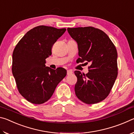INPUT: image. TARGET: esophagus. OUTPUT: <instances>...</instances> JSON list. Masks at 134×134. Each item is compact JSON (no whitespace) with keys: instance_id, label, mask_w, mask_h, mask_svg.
<instances>
[{"instance_id":"esophagus-1","label":"esophagus","mask_w":134,"mask_h":134,"mask_svg":"<svg viewBox=\"0 0 134 134\" xmlns=\"http://www.w3.org/2000/svg\"><path fill=\"white\" fill-rule=\"evenodd\" d=\"M67 75H71V74H72V70H68L67 71Z\"/></svg>"}]
</instances>
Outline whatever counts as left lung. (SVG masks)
Instances as JSON below:
<instances>
[{
    "instance_id": "obj_1",
    "label": "left lung",
    "mask_w": 134,
    "mask_h": 134,
    "mask_svg": "<svg viewBox=\"0 0 134 134\" xmlns=\"http://www.w3.org/2000/svg\"><path fill=\"white\" fill-rule=\"evenodd\" d=\"M77 42L78 62L90 63L89 72L75 71L77 78L74 90L76 96L86 104H95L108 97L118 76L116 48L107 34L92 26L68 28Z\"/></svg>"
}]
</instances>
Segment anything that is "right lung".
<instances>
[{"mask_svg": "<svg viewBox=\"0 0 134 134\" xmlns=\"http://www.w3.org/2000/svg\"><path fill=\"white\" fill-rule=\"evenodd\" d=\"M66 31L40 25L32 28L16 45L12 71L19 93L29 102L42 104L51 98L57 86L67 74L63 67H45L52 47Z\"/></svg>", "mask_w": 134, "mask_h": 134, "instance_id": "obj_1", "label": "right lung"}]
</instances>
